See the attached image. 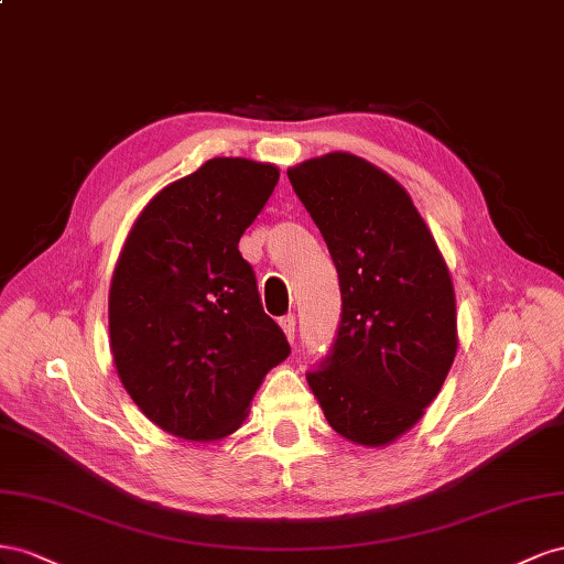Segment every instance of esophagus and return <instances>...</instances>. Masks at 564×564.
Listing matches in <instances>:
<instances>
[{"label": "esophagus", "mask_w": 564, "mask_h": 564, "mask_svg": "<svg viewBox=\"0 0 564 564\" xmlns=\"http://www.w3.org/2000/svg\"><path fill=\"white\" fill-rule=\"evenodd\" d=\"M281 328H283V333H285V337H288V343H295V333H297V321H295V316L293 314H285V316H281Z\"/></svg>", "instance_id": "esophagus-1"}]
</instances>
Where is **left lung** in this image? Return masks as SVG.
<instances>
[{"mask_svg":"<svg viewBox=\"0 0 564 564\" xmlns=\"http://www.w3.org/2000/svg\"><path fill=\"white\" fill-rule=\"evenodd\" d=\"M340 279L343 314L328 357L307 373L328 425L384 446L421 421L454 364L456 295L409 193L351 153L288 170Z\"/></svg>","mask_w":564,"mask_h":564,"instance_id":"left-lung-1","label":"left lung"}]
</instances>
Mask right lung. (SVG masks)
Instances as JSON below:
<instances>
[{
	"label": "right lung",
	"mask_w": 564,
	"mask_h": 564,
	"mask_svg": "<svg viewBox=\"0 0 564 564\" xmlns=\"http://www.w3.org/2000/svg\"><path fill=\"white\" fill-rule=\"evenodd\" d=\"M276 184L279 167L213 158L155 193L127 234L108 295L112 361L141 413L174 437H229L291 354L238 252Z\"/></svg>",
	"instance_id": "right-lung-1"
}]
</instances>
